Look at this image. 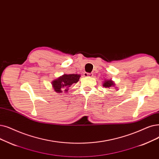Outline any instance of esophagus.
Segmentation results:
<instances>
[{"label": "esophagus", "mask_w": 159, "mask_h": 159, "mask_svg": "<svg viewBox=\"0 0 159 159\" xmlns=\"http://www.w3.org/2000/svg\"><path fill=\"white\" fill-rule=\"evenodd\" d=\"M84 77H92L93 76V73H84Z\"/></svg>", "instance_id": "esophagus-1"}]
</instances>
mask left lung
Returning <instances> with one entry per match:
<instances>
[{"instance_id":"8db88e82","label":"left lung","mask_w":159,"mask_h":159,"mask_svg":"<svg viewBox=\"0 0 159 159\" xmlns=\"http://www.w3.org/2000/svg\"><path fill=\"white\" fill-rule=\"evenodd\" d=\"M102 86L105 88H110V87H113L114 86H115V84L112 80H106L105 81H104V82H103Z\"/></svg>"}]
</instances>
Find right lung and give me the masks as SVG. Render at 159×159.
<instances>
[{"label": "right lung", "mask_w": 159, "mask_h": 159, "mask_svg": "<svg viewBox=\"0 0 159 159\" xmlns=\"http://www.w3.org/2000/svg\"><path fill=\"white\" fill-rule=\"evenodd\" d=\"M80 75L78 74H65L52 80V86L57 93H61L62 90L67 92L68 88L79 80Z\"/></svg>", "instance_id": "obj_1"}]
</instances>
